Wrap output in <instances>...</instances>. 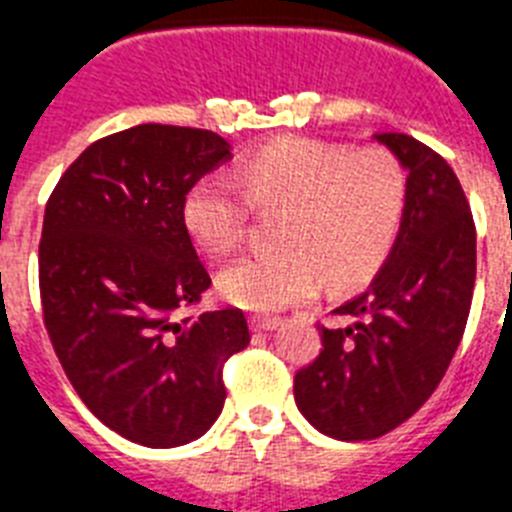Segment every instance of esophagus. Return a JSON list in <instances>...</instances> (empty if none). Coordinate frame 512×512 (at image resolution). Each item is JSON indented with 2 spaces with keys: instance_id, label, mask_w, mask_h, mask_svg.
Returning a JSON list of instances; mask_svg holds the SVG:
<instances>
[{
  "instance_id": "34e87169",
  "label": "esophagus",
  "mask_w": 512,
  "mask_h": 512,
  "mask_svg": "<svg viewBox=\"0 0 512 512\" xmlns=\"http://www.w3.org/2000/svg\"><path fill=\"white\" fill-rule=\"evenodd\" d=\"M281 328V320L278 317H252V330L257 333H273V330Z\"/></svg>"
}]
</instances>
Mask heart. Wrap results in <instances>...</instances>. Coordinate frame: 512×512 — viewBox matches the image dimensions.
Here are the masks:
<instances>
[{"label": "heart", "mask_w": 512, "mask_h": 512, "mask_svg": "<svg viewBox=\"0 0 512 512\" xmlns=\"http://www.w3.org/2000/svg\"><path fill=\"white\" fill-rule=\"evenodd\" d=\"M409 182L393 153L281 137L252 150L229 174H205L182 203V221L210 257L244 242L249 203L283 208L278 249L249 255L218 276V289L249 312H281L320 291L349 289L375 276L401 231Z\"/></svg>", "instance_id": "obj_1"}]
</instances>
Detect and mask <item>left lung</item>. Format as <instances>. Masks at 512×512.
<instances>
[{
    "mask_svg": "<svg viewBox=\"0 0 512 512\" xmlns=\"http://www.w3.org/2000/svg\"><path fill=\"white\" fill-rule=\"evenodd\" d=\"M406 171L409 197L388 260L322 328V351L294 377L299 411L322 435L372 440L435 393L466 330L476 229L455 171L401 132L372 135Z\"/></svg>",
    "mask_w": 512,
    "mask_h": 512,
    "instance_id": "1",
    "label": "left lung"
}]
</instances>
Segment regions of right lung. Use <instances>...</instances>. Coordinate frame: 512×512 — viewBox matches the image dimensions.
Segmentation results:
<instances>
[{"mask_svg": "<svg viewBox=\"0 0 512 512\" xmlns=\"http://www.w3.org/2000/svg\"><path fill=\"white\" fill-rule=\"evenodd\" d=\"M229 158L216 132L137 124L85 148L46 203L38 278L54 351L85 406L145 448L213 427L223 362L249 343L239 309L179 320L210 286L184 195Z\"/></svg>", "mask_w": 512, "mask_h": 512, "instance_id": "add662e5", "label": "right lung"}]
</instances>
